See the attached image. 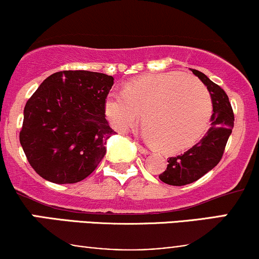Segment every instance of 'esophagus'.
Returning a JSON list of instances; mask_svg holds the SVG:
<instances>
[{
    "label": "esophagus",
    "instance_id": "1",
    "mask_svg": "<svg viewBox=\"0 0 259 259\" xmlns=\"http://www.w3.org/2000/svg\"><path fill=\"white\" fill-rule=\"evenodd\" d=\"M136 146H138V150H139L140 153H142V154H148V153H150V151H148L147 148H145L144 146H141V145H140L139 142H136Z\"/></svg>",
    "mask_w": 259,
    "mask_h": 259
}]
</instances>
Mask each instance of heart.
Here are the masks:
<instances>
[{"mask_svg":"<svg viewBox=\"0 0 259 259\" xmlns=\"http://www.w3.org/2000/svg\"><path fill=\"white\" fill-rule=\"evenodd\" d=\"M105 115L124 133L141 117L144 134L162 152L186 150L206 132L213 109L212 95L201 80L171 72L127 81L123 90L107 94Z\"/></svg>","mask_w":259,"mask_h":259,"instance_id":"heart-1","label":"heart"}]
</instances>
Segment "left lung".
<instances>
[{"label":"left lung","mask_w":259,"mask_h":259,"mask_svg":"<svg viewBox=\"0 0 259 259\" xmlns=\"http://www.w3.org/2000/svg\"><path fill=\"white\" fill-rule=\"evenodd\" d=\"M212 95L213 114L210 126L197 144L179 156L169 157L167 169L159 174L163 183L173 186L191 184L212 170L221 162L229 136L234 127V112L228 95L203 73L191 69Z\"/></svg>","instance_id":"1"}]
</instances>
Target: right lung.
<instances>
[{"label":"right lung","mask_w":259,"mask_h":259,"mask_svg":"<svg viewBox=\"0 0 259 259\" xmlns=\"http://www.w3.org/2000/svg\"><path fill=\"white\" fill-rule=\"evenodd\" d=\"M113 81L102 73L63 70L45 79L28 100L19 141L41 178L74 184L97 168L115 134L103 109Z\"/></svg>","instance_id":"obj_1"}]
</instances>
